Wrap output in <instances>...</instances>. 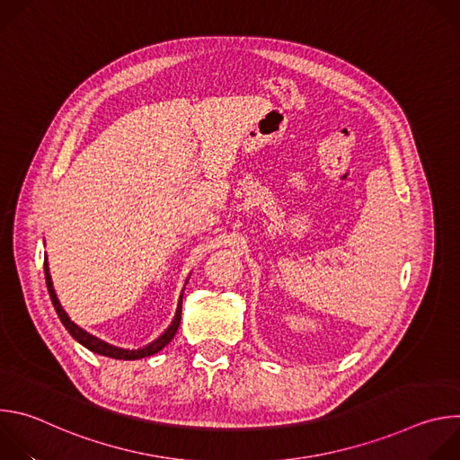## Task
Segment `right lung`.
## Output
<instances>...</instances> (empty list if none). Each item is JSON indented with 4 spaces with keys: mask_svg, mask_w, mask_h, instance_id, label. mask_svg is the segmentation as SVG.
Here are the masks:
<instances>
[{
    "mask_svg": "<svg viewBox=\"0 0 460 460\" xmlns=\"http://www.w3.org/2000/svg\"><path fill=\"white\" fill-rule=\"evenodd\" d=\"M43 270H45V282H47V289H49V295H50V300H52V305L61 320V323L65 325V330H67L71 333V337L75 341H78L84 348H87L89 351L93 353H98V355H103V357H111V358H118V360H138V358H144V357H151L158 351H162L171 341L172 337L176 335L178 332V325H180V320H181V298H183V289H181V295H180V300H178V307H176V313H174V318L172 322L169 323L167 330L156 339L153 341L151 344L144 346V348H138V349H123V348H116L112 344H107L100 339H96L94 335L87 333L85 330H82L80 325H76L69 314L65 313V309L61 307L58 296H56V291H54V286H52V279H50V273H49V261H47V254H45V261H43ZM190 279V277H189ZM187 284V282H185Z\"/></svg>",
    "mask_w": 460,
    "mask_h": 460,
    "instance_id": "right-lung-1",
    "label": "right lung"
}]
</instances>
